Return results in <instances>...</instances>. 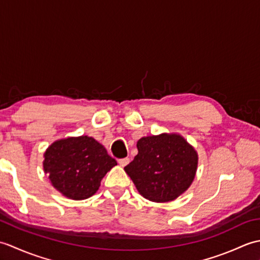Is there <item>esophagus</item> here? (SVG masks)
Segmentation results:
<instances>
[{
    "instance_id": "1",
    "label": "esophagus",
    "mask_w": 260,
    "mask_h": 260,
    "mask_svg": "<svg viewBox=\"0 0 260 260\" xmlns=\"http://www.w3.org/2000/svg\"><path fill=\"white\" fill-rule=\"evenodd\" d=\"M118 163H119V165H120V167H126V165L129 163V158H128V157L119 158V159H118Z\"/></svg>"
}]
</instances>
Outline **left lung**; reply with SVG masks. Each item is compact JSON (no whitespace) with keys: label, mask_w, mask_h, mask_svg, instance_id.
Returning <instances> with one entry per match:
<instances>
[{"label":"left lung","mask_w":260,"mask_h":260,"mask_svg":"<svg viewBox=\"0 0 260 260\" xmlns=\"http://www.w3.org/2000/svg\"><path fill=\"white\" fill-rule=\"evenodd\" d=\"M137 150V155L124 170L145 199L172 201L191 185L198 155L183 137L175 134L142 137Z\"/></svg>","instance_id":"8db88e82"}]
</instances>
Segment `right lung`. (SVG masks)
<instances>
[{"label":"right lung","mask_w":260,"mask_h":260,"mask_svg":"<svg viewBox=\"0 0 260 260\" xmlns=\"http://www.w3.org/2000/svg\"><path fill=\"white\" fill-rule=\"evenodd\" d=\"M116 164L96 140L80 136L54 142L45 153L43 169L63 196L84 200L95 194L105 174Z\"/></svg>","instance_id":"obj_1"}]
</instances>
